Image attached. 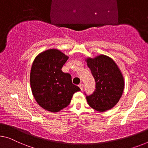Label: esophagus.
Listing matches in <instances>:
<instances>
[{"mask_svg":"<svg viewBox=\"0 0 148 148\" xmlns=\"http://www.w3.org/2000/svg\"><path fill=\"white\" fill-rule=\"evenodd\" d=\"M79 87H80L81 90H82L83 88H84V84H82V83L80 84H79Z\"/></svg>","mask_w":148,"mask_h":148,"instance_id":"34e87169","label":"esophagus"}]
</instances>
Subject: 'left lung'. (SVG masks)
<instances>
[{
  "label": "left lung",
  "instance_id": "8db88e82",
  "mask_svg": "<svg viewBox=\"0 0 148 148\" xmlns=\"http://www.w3.org/2000/svg\"><path fill=\"white\" fill-rule=\"evenodd\" d=\"M86 62L96 82L95 91L86 96L88 104L98 112L110 110L119 102L124 88L120 68L113 59L103 54L87 58Z\"/></svg>",
  "mask_w": 148,
  "mask_h": 148
}]
</instances>
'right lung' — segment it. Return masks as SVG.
I'll return each mask as SVG.
<instances>
[{
  "label": "right lung",
  "instance_id": "add662e5",
  "mask_svg": "<svg viewBox=\"0 0 148 148\" xmlns=\"http://www.w3.org/2000/svg\"><path fill=\"white\" fill-rule=\"evenodd\" d=\"M68 56L60 50H45L35 58L30 70V87L35 100L43 109L58 112L67 107L80 88L62 68Z\"/></svg>",
  "mask_w": 148,
  "mask_h": 148
}]
</instances>
